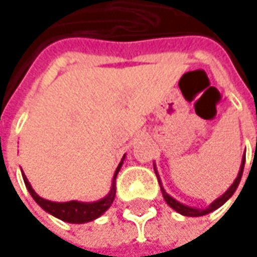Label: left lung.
I'll return each instance as SVG.
<instances>
[{"mask_svg": "<svg viewBox=\"0 0 257 257\" xmlns=\"http://www.w3.org/2000/svg\"><path fill=\"white\" fill-rule=\"evenodd\" d=\"M244 164H245V154H244V157H242V163H241V168H239V174H237V177H236V180L233 181V184L225 190V193H222L219 198H216L213 203L209 206V207H206V209H198V207H190V206H186V204H181L180 201H177L175 198H172L166 190L163 189V186H161V181L158 180V183H160V187H161V193H163V198H164V201L168 203V206H171L175 212H178L180 215H184V216H203V215H207V213H210V212H213V210H216V209H219L225 201H228L231 196H233V193L236 192V189H237V186H239V183H241V178H242V172H244ZM155 169V168H154ZM155 174H157V171H155Z\"/></svg>", "mask_w": 257, "mask_h": 257, "instance_id": "obj_1", "label": "left lung"}]
</instances>
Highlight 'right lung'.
<instances>
[{
	"instance_id": "add662e5",
	"label": "right lung",
	"mask_w": 257,
	"mask_h": 257,
	"mask_svg": "<svg viewBox=\"0 0 257 257\" xmlns=\"http://www.w3.org/2000/svg\"><path fill=\"white\" fill-rule=\"evenodd\" d=\"M123 160H124V155L121 158V161L118 163V166L115 169V174H114V178H112V184H111V190L109 193L99 199V201H93V203H82V201H67V203H54V201H48V199H44L41 198L35 190L33 187L30 186L27 177L24 175L23 172V178H24V183H26V187L27 190L30 192L32 198L36 201V203L50 215L56 216L65 222H71V224H85V222H89V221H94L96 218L102 216L112 204V201L115 198V177L121 168L123 164Z\"/></svg>"
}]
</instances>
